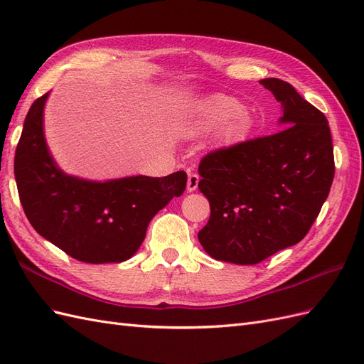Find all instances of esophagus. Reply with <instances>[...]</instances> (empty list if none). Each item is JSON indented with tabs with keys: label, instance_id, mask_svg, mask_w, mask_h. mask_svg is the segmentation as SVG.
Here are the masks:
<instances>
[{
	"label": "esophagus",
	"instance_id": "34e87169",
	"mask_svg": "<svg viewBox=\"0 0 364 364\" xmlns=\"http://www.w3.org/2000/svg\"><path fill=\"white\" fill-rule=\"evenodd\" d=\"M199 181H200L199 174L190 173V174H188V182H186V190H188L190 193L196 191V190H197V185H199Z\"/></svg>",
	"mask_w": 364,
	"mask_h": 364
}]
</instances>
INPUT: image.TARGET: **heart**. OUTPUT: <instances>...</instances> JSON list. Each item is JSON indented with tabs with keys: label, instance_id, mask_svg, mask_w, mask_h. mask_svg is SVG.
Here are the masks:
<instances>
[{
	"label": "heart",
	"instance_id": "b5f03b06",
	"mask_svg": "<svg viewBox=\"0 0 364 364\" xmlns=\"http://www.w3.org/2000/svg\"><path fill=\"white\" fill-rule=\"evenodd\" d=\"M225 124L227 125L225 134L234 136L247 127L249 119L243 114V105L238 100L229 95L215 94L205 98L196 107L191 118V130L194 134H205V132L218 129Z\"/></svg>",
	"mask_w": 364,
	"mask_h": 364
}]
</instances>
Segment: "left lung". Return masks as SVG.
I'll list each match as a JSON object with an SVG mask.
<instances>
[{
  "label": "left lung",
  "mask_w": 364,
  "mask_h": 364,
  "mask_svg": "<svg viewBox=\"0 0 364 364\" xmlns=\"http://www.w3.org/2000/svg\"><path fill=\"white\" fill-rule=\"evenodd\" d=\"M259 83L281 103L285 129L208 153L199 165L211 215L197 237L209 257L241 266L299 243L334 179L326 117L290 83Z\"/></svg>",
  "instance_id": "obj_1"
}]
</instances>
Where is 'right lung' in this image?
Listing matches in <instances>:
<instances>
[{"instance_id": "add662e5", "label": "right lung", "mask_w": 364, "mask_h": 364, "mask_svg": "<svg viewBox=\"0 0 364 364\" xmlns=\"http://www.w3.org/2000/svg\"><path fill=\"white\" fill-rule=\"evenodd\" d=\"M50 92L31 105L15 153L21 205L31 226L82 262H123L146 238L150 220L185 191L186 173L87 181L60 170L43 134Z\"/></svg>"}]
</instances>
